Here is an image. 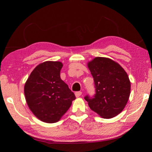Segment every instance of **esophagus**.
<instances>
[{
	"instance_id": "esophagus-1",
	"label": "esophagus",
	"mask_w": 152,
	"mask_h": 152,
	"mask_svg": "<svg viewBox=\"0 0 152 152\" xmlns=\"http://www.w3.org/2000/svg\"><path fill=\"white\" fill-rule=\"evenodd\" d=\"M75 95H76V97H79V96H80L81 95H82V92H80V91L76 92H75Z\"/></svg>"
}]
</instances>
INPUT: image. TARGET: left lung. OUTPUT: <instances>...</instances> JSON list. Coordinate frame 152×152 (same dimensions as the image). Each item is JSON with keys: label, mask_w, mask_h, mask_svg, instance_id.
<instances>
[{"label": "left lung", "mask_w": 152, "mask_h": 152, "mask_svg": "<svg viewBox=\"0 0 152 152\" xmlns=\"http://www.w3.org/2000/svg\"><path fill=\"white\" fill-rule=\"evenodd\" d=\"M93 77V98L84 97L91 109L104 119H110L122 111L129 98L131 83L127 74L111 59L96 57L88 63Z\"/></svg>", "instance_id": "obj_1"}]
</instances>
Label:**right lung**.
<instances>
[{"label":"right lung","mask_w":152,"mask_h":152,"mask_svg":"<svg viewBox=\"0 0 152 152\" xmlns=\"http://www.w3.org/2000/svg\"><path fill=\"white\" fill-rule=\"evenodd\" d=\"M63 64L47 61L32 71L25 82L24 93L29 109L43 122L60 121L76 96L60 78Z\"/></svg>","instance_id":"obj_1"}]
</instances>
